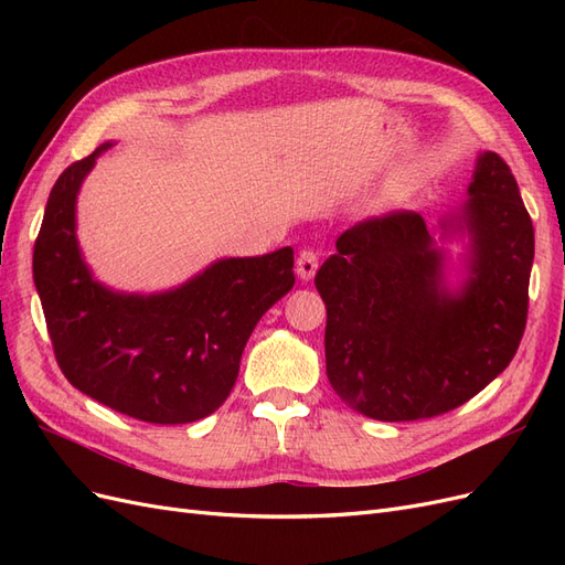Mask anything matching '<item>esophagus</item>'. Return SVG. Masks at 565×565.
<instances>
[{
  "label": "esophagus",
  "instance_id": "34e87169",
  "mask_svg": "<svg viewBox=\"0 0 565 565\" xmlns=\"http://www.w3.org/2000/svg\"><path fill=\"white\" fill-rule=\"evenodd\" d=\"M318 270V254L313 249H301L297 256V276L301 280H311Z\"/></svg>",
  "mask_w": 565,
  "mask_h": 565
}]
</instances>
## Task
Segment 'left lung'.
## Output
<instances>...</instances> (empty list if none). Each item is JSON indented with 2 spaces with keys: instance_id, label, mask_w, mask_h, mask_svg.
<instances>
[{
  "instance_id": "1",
  "label": "left lung",
  "mask_w": 565,
  "mask_h": 565,
  "mask_svg": "<svg viewBox=\"0 0 565 565\" xmlns=\"http://www.w3.org/2000/svg\"><path fill=\"white\" fill-rule=\"evenodd\" d=\"M469 200L443 231L471 235L469 278L443 282V252L415 212L365 218L316 273L328 309L324 363L337 396L380 422L465 405L514 358L527 320L535 231L498 152L476 162Z\"/></svg>"
}]
</instances>
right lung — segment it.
<instances>
[{
    "instance_id": "right-lung-1",
    "label": "right lung",
    "mask_w": 565,
    "mask_h": 565,
    "mask_svg": "<svg viewBox=\"0 0 565 565\" xmlns=\"http://www.w3.org/2000/svg\"><path fill=\"white\" fill-rule=\"evenodd\" d=\"M49 193L32 276L65 380L150 424H188L228 398L256 322L295 285V252L221 259L162 295L113 292L92 278L75 237V200L96 158Z\"/></svg>"
}]
</instances>
